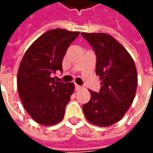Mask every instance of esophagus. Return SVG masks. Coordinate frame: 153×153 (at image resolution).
<instances>
[{"label": "esophagus", "mask_w": 153, "mask_h": 153, "mask_svg": "<svg viewBox=\"0 0 153 153\" xmlns=\"http://www.w3.org/2000/svg\"><path fill=\"white\" fill-rule=\"evenodd\" d=\"M81 88H82L81 86H79V85H77V84H75V89H76V91L80 90Z\"/></svg>", "instance_id": "1"}]
</instances>
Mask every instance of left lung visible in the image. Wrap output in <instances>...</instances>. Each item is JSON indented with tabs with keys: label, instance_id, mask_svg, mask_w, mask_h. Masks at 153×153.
Instances as JSON below:
<instances>
[{
	"label": "left lung",
	"instance_id": "left-lung-1",
	"mask_svg": "<svg viewBox=\"0 0 153 153\" xmlns=\"http://www.w3.org/2000/svg\"><path fill=\"white\" fill-rule=\"evenodd\" d=\"M93 47L97 56L96 74L101 90H89L90 101L82 107L91 124L108 127L119 122L131 107L137 87L134 61L124 47L106 33H81Z\"/></svg>",
	"mask_w": 153,
	"mask_h": 153
}]
</instances>
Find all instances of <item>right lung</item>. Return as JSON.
Instances as JSON below:
<instances>
[{
	"label": "right lung",
	"mask_w": 153,
	"mask_h": 153,
	"mask_svg": "<svg viewBox=\"0 0 153 153\" xmlns=\"http://www.w3.org/2000/svg\"><path fill=\"white\" fill-rule=\"evenodd\" d=\"M79 31L53 29L26 50L17 73V90L23 107L36 123L52 126L64 117L74 83L56 81L51 75L62 71V60Z\"/></svg>",
	"instance_id": "right-lung-1"
}]
</instances>
